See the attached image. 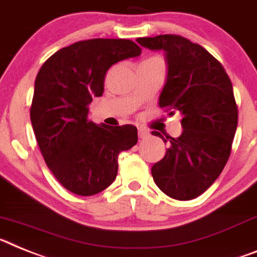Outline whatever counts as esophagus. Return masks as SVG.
<instances>
[{
  "mask_svg": "<svg viewBox=\"0 0 257 257\" xmlns=\"http://www.w3.org/2000/svg\"><path fill=\"white\" fill-rule=\"evenodd\" d=\"M149 135H150V132L146 131V129H144V128L138 129V137L140 138H146Z\"/></svg>",
  "mask_w": 257,
  "mask_h": 257,
  "instance_id": "1",
  "label": "esophagus"
}]
</instances>
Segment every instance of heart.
Instances as JSON below:
<instances>
[{"label": "heart", "mask_w": 257, "mask_h": 257, "mask_svg": "<svg viewBox=\"0 0 257 257\" xmlns=\"http://www.w3.org/2000/svg\"><path fill=\"white\" fill-rule=\"evenodd\" d=\"M153 59H156V58H153Z\"/></svg>", "instance_id": "b5f03b06"}]
</instances>
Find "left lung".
Returning a JSON list of instances; mask_svg holds the SVG:
<instances>
[{
  "mask_svg": "<svg viewBox=\"0 0 257 257\" xmlns=\"http://www.w3.org/2000/svg\"><path fill=\"white\" fill-rule=\"evenodd\" d=\"M137 42L166 51L168 76L159 106L168 115L181 116L184 128L180 137H168L166 155L154 164L151 175L173 199H194L216 181L230 156L238 125L233 85L213 55L182 36L140 37ZM153 135L163 138L159 132Z\"/></svg>",
  "mask_w": 257,
  "mask_h": 257,
  "instance_id": "8db88e82",
  "label": "left lung"
}]
</instances>
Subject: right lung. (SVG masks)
Instances as JSON below:
<instances>
[{
    "label": "right lung",
    "mask_w": 257,
    "mask_h": 257,
    "mask_svg": "<svg viewBox=\"0 0 257 257\" xmlns=\"http://www.w3.org/2000/svg\"><path fill=\"white\" fill-rule=\"evenodd\" d=\"M125 39H91L58 50L36 76L31 121L46 166L67 190L94 195L117 175V156L137 144L135 125H97L89 104L112 64L141 54Z\"/></svg>",
    "instance_id": "add662e5"
}]
</instances>
